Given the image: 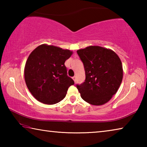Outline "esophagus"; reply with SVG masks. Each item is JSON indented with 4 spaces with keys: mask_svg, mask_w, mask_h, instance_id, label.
Masks as SVG:
<instances>
[{
    "mask_svg": "<svg viewBox=\"0 0 147 147\" xmlns=\"http://www.w3.org/2000/svg\"><path fill=\"white\" fill-rule=\"evenodd\" d=\"M72 78H73V80L74 81V82H76V76H73Z\"/></svg>",
    "mask_w": 147,
    "mask_h": 147,
    "instance_id": "1",
    "label": "esophagus"
}]
</instances>
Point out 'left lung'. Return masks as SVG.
Wrapping results in <instances>:
<instances>
[{"label": "left lung", "instance_id": "left-lung-1", "mask_svg": "<svg viewBox=\"0 0 147 147\" xmlns=\"http://www.w3.org/2000/svg\"><path fill=\"white\" fill-rule=\"evenodd\" d=\"M82 61L85 82L76 86L84 100L94 106L108 102L120 87L123 69L120 58L112 50L89 46L77 51Z\"/></svg>", "mask_w": 147, "mask_h": 147}]
</instances>
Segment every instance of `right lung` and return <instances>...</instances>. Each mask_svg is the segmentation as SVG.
<instances>
[{
    "mask_svg": "<svg viewBox=\"0 0 147 147\" xmlns=\"http://www.w3.org/2000/svg\"><path fill=\"white\" fill-rule=\"evenodd\" d=\"M73 52L42 44L30 54L24 67V80L34 97L52 105L63 100L69 87L74 84L67 75L65 61Z\"/></svg>",
    "mask_w": 147,
    "mask_h": 147,
    "instance_id": "right-lung-1",
    "label": "right lung"
}]
</instances>
